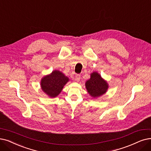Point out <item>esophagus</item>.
Instances as JSON below:
<instances>
[{"label":"esophagus","instance_id":"1","mask_svg":"<svg viewBox=\"0 0 151 151\" xmlns=\"http://www.w3.org/2000/svg\"><path fill=\"white\" fill-rule=\"evenodd\" d=\"M80 79H81V76L79 74L76 75V76H75V80L76 81H79Z\"/></svg>","mask_w":151,"mask_h":151}]
</instances>
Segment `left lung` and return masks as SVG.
Segmentation results:
<instances>
[{
	"label": "left lung",
	"mask_w": 151,
	"mask_h": 151,
	"mask_svg": "<svg viewBox=\"0 0 151 151\" xmlns=\"http://www.w3.org/2000/svg\"><path fill=\"white\" fill-rule=\"evenodd\" d=\"M86 87L89 94L94 98L104 95L108 88L106 82L96 72L90 75V79L86 82Z\"/></svg>",
	"instance_id": "8db88e82"
}]
</instances>
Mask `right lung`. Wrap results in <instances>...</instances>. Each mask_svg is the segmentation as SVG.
<instances>
[{
  "label": "right lung",
  "instance_id": "add662e5",
  "mask_svg": "<svg viewBox=\"0 0 151 151\" xmlns=\"http://www.w3.org/2000/svg\"><path fill=\"white\" fill-rule=\"evenodd\" d=\"M68 81V77L65 76L61 72L54 70L50 75L46 76L41 79V86L42 90L48 96L56 97Z\"/></svg>",
  "mask_w": 151,
  "mask_h": 151
}]
</instances>
